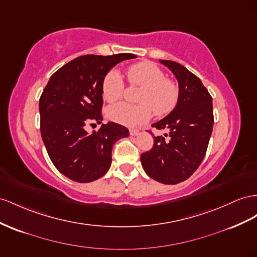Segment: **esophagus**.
Instances as JSON below:
<instances>
[{
	"label": "esophagus",
	"instance_id": "1",
	"mask_svg": "<svg viewBox=\"0 0 257 257\" xmlns=\"http://www.w3.org/2000/svg\"><path fill=\"white\" fill-rule=\"evenodd\" d=\"M130 134H131L132 136H137L138 134H140V131L135 130V128H131V130H130Z\"/></svg>",
	"mask_w": 257,
	"mask_h": 257
}]
</instances>
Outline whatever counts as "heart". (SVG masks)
Here are the masks:
<instances>
[{
	"mask_svg": "<svg viewBox=\"0 0 257 257\" xmlns=\"http://www.w3.org/2000/svg\"><path fill=\"white\" fill-rule=\"evenodd\" d=\"M131 85L141 86L138 95L140 105L120 102L107 110V115L111 121L122 125L136 126L148 121L151 109L159 115L169 114L176 107L179 99V86L177 83L165 79V73L154 62L141 61L132 65L126 70ZM124 81L120 72L111 69L102 80L101 91L105 100L115 102L122 98Z\"/></svg>",
	"mask_w": 257,
	"mask_h": 257,
	"instance_id": "1",
	"label": "heart"
}]
</instances>
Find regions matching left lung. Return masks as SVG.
Instances as JSON below:
<instances>
[{
    "instance_id": "8db88e82",
    "label": "left lung",
    "mask_w": 257,
    "mask_h": 257,
    "mask_svg": "<svg viewBox=\"0 0 257 257\" xmlns=\"http://www.w3.org/2000/svg\"><path fill=\"white\" fill-rule=\"evenodd\" d=\"M178 81L179 99L174 110L152 124L169 130L154 136L151 150L141 156L147 175L159 183L175 185L189 178L202 162L212 134L214 116L212 97L197 75L178 62L160 60Z\"/></svg>"
}]
</instances>
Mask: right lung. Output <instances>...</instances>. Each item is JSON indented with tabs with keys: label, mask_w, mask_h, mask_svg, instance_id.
Segmentation results:
<instances>
[{
	"label": "right lung",
	"mask_w": 257,
	"mask_h": 257,
	"mask_svg": "<svg viewBox=\"0 0 257 257\" xmlns=\"http://www.w3.org/2000/svg\"><path fill=\"white\" fill-rule=\"evenodd\" d=\"M122 53L111 56L84 55L55 72L40 97L41 135L53 164L78 183L103 176L111 165L113 145L128 136L117 123L101 124L88 134L87 124L102 121V80L119 62L136 58Z\"/></svg>",
	"instance_id": "add662e5"
}]
</instances>
